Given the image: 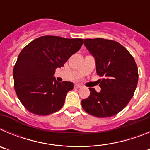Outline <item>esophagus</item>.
Here are the masks:
<instances>
[{
	"label": "esophagus",
	"mask_w": 150,
	"mask_h": 150,
	"mask_svg": "<svg viewBox=\"0 0 150 150\" xmlns=\"http://www.w3.org/2000/svg\"><path fill=\"white\" fill-rule=\"evenodd\" d=\"M82 86H82V85H80V84H76V85H75V88H81Z\"/></svg>",
	"instance_id": "esophagus-1"
}]
</instances>
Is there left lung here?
Returning a JSON list of instances; mask_svg holds the SVG:
<instances>
[{"label":"left lung","instance_id":"obj_1","mask_svg":"<svg viewBox=\"0 0 150 150\" xmlns=\"http://www.w3.org/2000/svg\"><path fill=\"white\" fill-rule=\"evenodd\" d=\"M84 45L95 58L97 74L104 78L100 79V92L89 88L90 95L82 100V107L96 117L114 116L126 107L134 93L138 82L136 62L129 52L114 40L85 39Z\"/></svg>","mask_w":150,"mask_h":150}]
</instances>
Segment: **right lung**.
<instances>
[{
	"label": "right lung",
	"instance_id": "obj_1",
	"mask_svg": "<svg viewBox=\"0 0 150 150\" xmlns=\"http://www.w3.org/2000/svg\"><path fill=\"white\" fill-rule=\"evenodd\" d=\"M83 39L43 36L31 41L18 55L13 68L14 88L29 112L46 116L63 107L65 97L74 88L71 82H57L55 69L64 66L81 48Z\"/></svg>",
	"mask_w": 150,
	"mask_h": 150
}]
</instances>
